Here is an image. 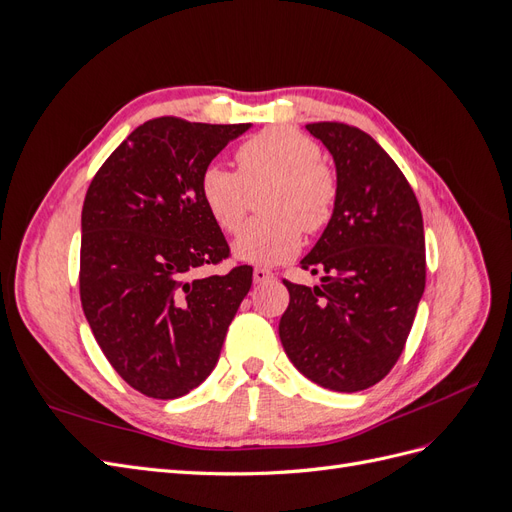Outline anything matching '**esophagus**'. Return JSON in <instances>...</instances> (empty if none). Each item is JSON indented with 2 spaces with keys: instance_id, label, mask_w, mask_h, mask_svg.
I'll use <instances>...</instances> for the list:
<instances>
[{
  "instance_id": "esophagus-1",
  "label": "esophagus",
  "mask_w": 512,
  "mask_h": 512,
  "mask_svg": "<svg viewBox=\"0 0 512 512\" xmlns=\"http://www.w3.org/2000/svg\"><path fill=\"white\" fill-rule=\"evenodd\" d=\"M273 277H275V275H273L269 269H260V267L254 269V282H256V284H265V282L273 280Z\"/></svg>"
}]
</instances>
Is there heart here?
Instances as JSON below:
<instances>
[{"mask_svg": "<svg viewBox=\"0 0 512 512\" xmlns=\"http://www.w3.org/2000/svg\"><path fill=\"white\" fill-rule=\"evenodd\" d=\"M239 173L209 164L200 175V198L226 232H237L245 218L247 190L271 185L262 200L265 220L250 222L232 243L245 265L275 267L301 247V228L316 232L331 220L337 183L320 162V147L305 134L277 126L262 130L237 151Z\"/></svg>", "mask_w": 512, "mask_h": 512, "instance_id": "1", "label": "heart"}]
</instances>
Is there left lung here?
Instances as JSON below:
<instances>
[{"instance_id": "8db88e82", "label": "left lung", "mask_w": 512, "mask_h": 512, "mask_svg": "<svg viewBox=\"0 0 512 512\" xmlns=\"http://www.w3.org/2000/svg\"><path fill=\"white\" fill-rule=\"evenodd\" d=\"M335 164L331 220L301 267L320 286L284 282L280 339L305 378L339 393L365 391L397 363L425 292L418 200L374 138L346 123H307Z\"/></svg>"}]
</instances>
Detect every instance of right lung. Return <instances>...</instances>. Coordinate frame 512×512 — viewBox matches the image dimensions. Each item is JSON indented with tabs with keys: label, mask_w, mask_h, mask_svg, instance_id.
I'll return each mask as SVG.
<instances>
[{
	"label": "right lung",
	"mask_w": 512,
	"mask_h": 512,
	"mask_svg": "<svg viewBox=\"0 0 512 512\" xmlns=\"http://www.w3.org/2000/svg\"><path fill=\"white\" fill-rule=\"evenodd\" d=\"M252 123L158 117L138 126L91 181L81 213V303L104 356L132 389L175 399L205 382L252 267L194 277L228 256L200 175Z\"/></svg>",
	"instance_id": "1"
}]
</instances>
